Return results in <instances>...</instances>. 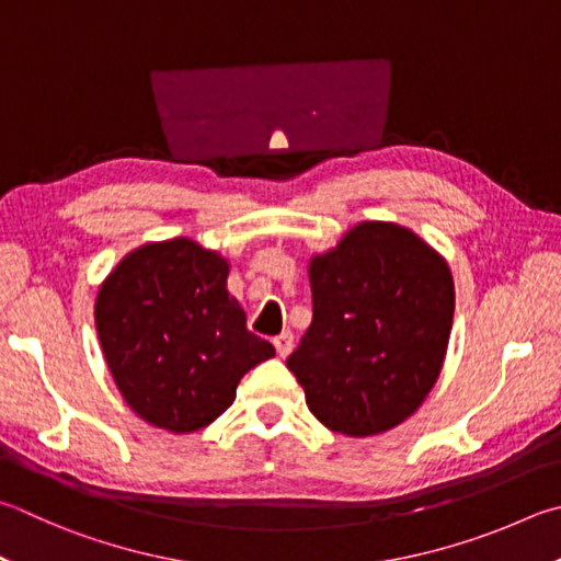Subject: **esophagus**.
<instances>
[{
	"instance_id": "esophagus-1",
	"label": "esophagus",
	"mask_w": 561,
	"mask_h": 561,
	"mask_svg": "<svg viewBox=\"0 0 561 561\" xmlns=\"http://www.w3.org/2000/svg\"><path fill=\"white\" fill-rule=\"evenodd\" d=\"M274 348H277L279 358H287V355L294 351V333L291 331H282L277 339H274Z\"/></svg>"
}]
</instances>
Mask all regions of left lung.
Masks as SVG:
<instances>
[{
  "mask_svg": "<svg viewBox=\"0 0 561 561\" xmlns=\"http://www.w3.org/2000/svg\"><path fill=\"white\" fill-rule=\"evenodd\" d=\"M313 319L287 358L311 414L331 432L402 424L442 373L454 279L439 254L394 222H360L309 264Z\"/></svg>",
  "mask_w": 561,
  "mask_h": 561,
  "instance_id": "left-lung-1",
  "label": "left lung"
}]
</instances>
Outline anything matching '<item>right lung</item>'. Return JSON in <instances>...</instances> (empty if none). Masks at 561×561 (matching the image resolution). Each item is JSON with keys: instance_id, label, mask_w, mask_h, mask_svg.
<instances>
[{"instance_id": "1", "label": "right lung", "mask_w": 561, "mask_h": 561, "mask_svg": "<svg viewBox=\"0 0 561 561\" xmlns=\"http://www.w3.org/2000/svg\"><path fill=\"white\" fill-rule=\"evenodd\" d=\"M226 279L218 252L176 238L129 252L100 287L95 325L107 368L149 424L203 430L236 400L242 375L274 355L248 331Z\"/></svg>"}]
</instances>
